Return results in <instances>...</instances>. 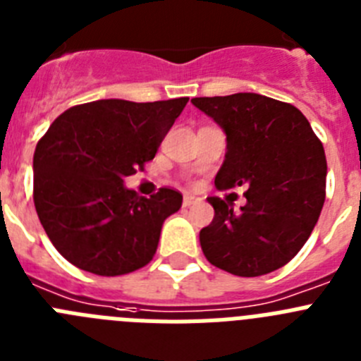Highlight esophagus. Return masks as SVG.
Instances as JSON below:
<instances>
[{"label": "esophagus", "mask_w": 361, "mask_h": 361, "mask_svg": "<svg viewBox=\"0 0 361 361\" xmlns=\"http://www.w3.org/2000/svg\"><path fill=\"white\" fill-rule=\"evenodd\" d=\"M197 202H200V199H199V197H195V195H190V193H188V195H184V200H183V204H184V206H186V208H190V206H193V204H197Z\"/></svg>", "instance_id": "1"}]
</instances>
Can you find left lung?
I'll return each instance as SVG.
<instances>
[{"instance_id": "8db88e82", "label": "left lung", "mask_w": 361, "mask_h": 361, "mask_svg": "<svg viewBox=\"0 0 361 361\" xmlns=\"http://www.w3.org/2000/svg\"><path fill=\"white\" fill-rule=\"evenodd\" d=\"M226 132L219 190L245 186L240 212L209 197L212 224L200 229L208 262L237 276L276 271L302 250L325 200L322 141L298 108L260 94L191 99Z\"/></svg>"}]
</instances>
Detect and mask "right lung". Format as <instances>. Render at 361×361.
I'll use <instances>...</instances> for the list:
<instances>
[{"label": "right lung", "instance_id": "obj_1", "mask_svg": "<svg viewBox=\"0 0 361 361\" xmlns=\"http://www.w3.org/2000/svg\"><path fill=\"white\" fill-rule=\"evenodd\" d=\"M186 103L101 99L68 108L50 124L34 152V206L70 264L119 276L152 260L162 222L180 209L183 195L161 188L146 199L123 183L155 157Z\"/></svg>", "mask_w": 361, "mask_h": 361}]
</instances>
